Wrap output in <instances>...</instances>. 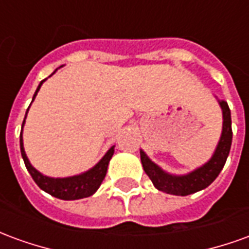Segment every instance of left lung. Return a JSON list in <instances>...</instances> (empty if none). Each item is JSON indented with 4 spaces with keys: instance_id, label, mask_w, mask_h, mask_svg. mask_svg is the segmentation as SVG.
<instances>
[{
    "instance_id": "8db88e82",
    "label": "left lung",
    "mask_w": 249,
    "mask_h": 249,
    "mask_svg": "<svg viewBox=\"0 0 249 249\" xmlns=\"http://www.w3.org/2000/svg\"><path fill=\"white\" fill-rule=\"evenodd\" d=\"M219 104L223 109V132L213 156L203 167L197 168L196 171L184 176H173L164 172L161 168L148 159L144 152L140 151L142 168L159 191L176 196H187L207 188L219 176L227 161V157L230 155L232 144V121L230 107L225 101H219Z\"/></svg>"
}]
</instances>
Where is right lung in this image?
Listing matches in <instances>:
<instances>
[{
  "instance_id": "1",
  "label": "right lung",
  "mask_w": 249,
  "mask_h": 249,
  "mask_svg": "<svg viewBox=\"0 0 249 249\" xmlns=\"http://www.w3.org/2000/svg\"><path fill=\"white\" fill-rule=\"evenodd\" d=\"M45 80H42V81L40 82V85L37 88L35 96H33V100H35V97L37 96V92L40 90L41 85H42V82L45 81ZM33 100H32V101H33ZM26 113H28V110H26ZM25 117H26V116H25ZM24 124L25 120L24 123H22V126H24ZM19 146H21V155H22V159H24L25 167L28 169V172L30 173V176L33 178L36 184H37L42 191H45L46 193H49V195H52V196H54V197L57 198H61V200H78V198L92 196L93 193L97 191L98 187L101 185V183H103L104 178H105V175H107L108 164L114 153V146H112V148L105 153V156H104L92 169H89L88 172L77 175V176H71V178H48V176H44L42 173H40L37 169H35V168L32 167V164H30L29 160H28L26 153H25L24 151L22 130H21V136H19Z\"/></svg>"
}]
</instances>
